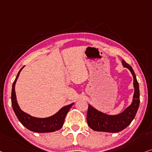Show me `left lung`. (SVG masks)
Wrapping results in <instances>:
<instances>
[{
	"label": "left lung",
	"instance_id": "1",
	"mask_svg": "<svg viewBox=\"0 0 152 152\" xmlns=\"http://www.w3.org/2000/svg\"><path fill=\"white\" fill-rule=\"evenodd\" d=\"M122 64L124 67L130 70L134 78L133 85L134 87V93L132 102L124 112L116 115L104 114L89 104L87 114V124L88 126L95 131L113 133L120 132L130 125L137 114L140 103L139 83L132 67L124 60L122 61Z\"/></svg>",
	"mask_w": 152,
	"mask_h": 152
}]
</instances>
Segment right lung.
Wrapping results in <instances>:
<instances>
[{"label":"right lung","mask_w":152,"mask_h":152,"mask_svg":"<svg viewBox=\"0 0 152 152\" xmlns=\"http://www.w3.org/2000/svg\"><path fill=\"white\" fill-rule=\"evenodd\" d=\"M22 68H21L18 73L16 78L13 83L12 91H11V105H12L13 111L17 116L18 120L27 129L35 132H52L60 130L64 124L67 113H68L74 103L64 106L61 109H60V110H58V112L56 113L55 115L50 117H47V118H37V117L31 116L30 115L22 111L18 104L15 92V83H16L17 79Z\"/></svg>","instance_id":"right-lung-1"}]
</instances>
